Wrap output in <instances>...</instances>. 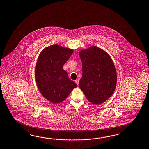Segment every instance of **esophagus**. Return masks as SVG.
<instances>
[{"label":"esophagus","mask_w":149,"mask_h":149,"mask_svg":"<svg viewBox=\"0 0 149 149\" xmlns=\"http://www.w3.org/2000/svg\"><path fill=\"white\" fill-rule=\"evenodd\" d=\"M75 82H76V84L78 85H79V79H77V80H75Z\"/></svg>","instance_id":"34e87169"}]
</instances>
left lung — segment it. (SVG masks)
I'll return each instance as SVG.
<instances>
[{"mask_svg": "<svg viewBox=\"0 0 149 149\" xmlns=\"http://www.w3.org/2000/svg\"><path fill=\"white\" fill-rule=\"evenodd\" d=\"M82 77L79 88L88 100L99 105L110 98L117 84V72L110 55L95 46L80 50Z\"/></svg>", "mask_w": 149, "mask_h": 149, "instance_id": "1", "label": "left lung"}]
</instances>
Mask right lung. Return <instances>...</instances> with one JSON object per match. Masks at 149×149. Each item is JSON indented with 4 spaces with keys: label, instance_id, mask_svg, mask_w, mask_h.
Masks as SVG:
<instances>
[{
    "label": "right lung",
    "instance_id": "right-lung-1",
    "mask_svg": "<svg viewBox=\"0 0 149 149\" xmlns=\"http://www.w3.org/2000/svg\"><path fill=\"white\" fill-rule=\"evenodd\" d=\"M73 50L54 44L44 48L39 54L35 67V80L42 96L54 104H59L68 98L77 87L63 69Z\"/></svg>",
    "mask_w": 149,
    "mask_h": 149
}]
</instances>
